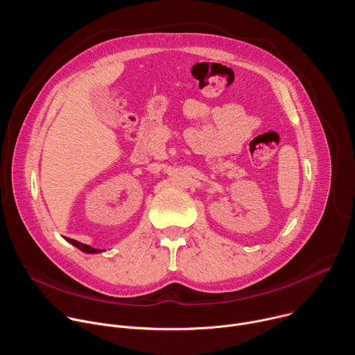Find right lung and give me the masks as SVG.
<instances>
[{
    "instance_id": "obj_1",
    "label": "right lung",
    "mask_w": 355,
    "mask_h": 355,
    "mask_svg": "<svg viewBox=\"0 0 355 355\" xmlns=\"http://www.w3.org/2000/svg\"><path fill=\"white\" fill-rule=\"evenodd\" d=\"M66 240H67L70 244H73L74 247H77L78 250H81L83 252H87V254H98V252L105 251V250L94 248V247H91V245H88V244H83V243H80V241H77V240H73V239H67V237H66Z\"/></svg>"
}]
</instances>
